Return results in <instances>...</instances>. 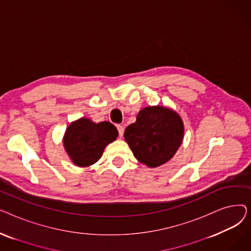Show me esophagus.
Listing matches in <instances>:
<instances>
[{"label": "esophagus", "instance_id": "esophagus-1", "mask_svg": "<svg viewBox=\"0 0 251 251\" xmlns=\"http://www.w3.org/2000/svg\"><path fill=\"white\" fill-rule=\"evenodd\" d=\"M117 129H118L119 135H120V136L122 137V136H123V134H124V127H123V126H121V125H118V126H117Z\"/></svg>", "mask_w": 251, "mask_h": 251}]
</instances>
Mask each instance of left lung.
Listing matches in <instances>:
<instances>
[{"label": "left lung", "mask_w": 251, "mask_h": 251, "mask_svg": "<svg viewBox=\"0 0 251 251\" xmlns=\"http://www.w3.org/2000/svg\"><path fill=\"white\" fill-rule=\"evenodd\" d=\"M183 137L182 118L176 111L163 105H149L140 110L136 121L124 132L135 159L150 168L160 167L172 159Z\"/></svg>", "instance_id": "8db88e82"}]
</instances>
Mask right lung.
Masks as SVG:
<instances>
[{
	"mask_svg": "<svg viewBox=\"0 0 251 251\" xmlns=\"http://www.w3.org/2000/svg\"><path fill=\"white\" fill-rule=\"evenodd\" d=\"M117 137L118 130L110 122L95 123L82 117L66 129L63 146L75 166L85 168L96 164L105 147Z\"/></svg>",
	"mask_w": 251,
	"mask_h": 251,
	"instance_id": "right-lung-1",
	"label": "right lung"
}]
</instances>
